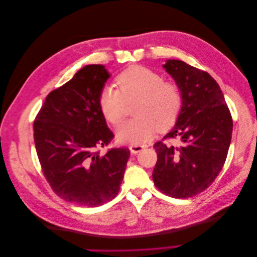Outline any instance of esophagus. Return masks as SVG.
Masks as SVG:
<instances>
[{"mask_svg":"<svg viewBox=\"0 0 257 257\" xmlns=\"http://www.w3.org/2000/svg\"><path fill=\"white\" fill-rule=\"evenodd\" d=\"M147 148L146 145H131L130 146V150L133 154H137L138 152H141L143 149Z\"/></svg>","mask_w":257,"mask_h":257,"instance_id":"esophagus-1","label":"esophagus"}]
</instances>
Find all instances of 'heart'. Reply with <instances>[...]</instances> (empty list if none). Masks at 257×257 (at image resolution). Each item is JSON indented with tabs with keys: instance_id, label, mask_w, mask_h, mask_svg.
<instances>
[{
	"instance_id": "1",
	"label": "heart",
	"mask_w": 257,
	"mask_h": 257,
	"mask_svg": "<svg viewBox=\"0 0 257 257\" xmlns=\"http://www.w3.org/2000/svg\"><path fill=\"white\" fill-rule=\"evenodd\" d=\"M118 89L107 85L99 92L98 107L104 119L118 126L125 113V103L138 98L132 119L116 131L122 144L142 145L149 141L159 130L173 126L181 113L183 95L174 81H165L152 69L133 65L115 77Z\"/></svg>"
}]
</instances>
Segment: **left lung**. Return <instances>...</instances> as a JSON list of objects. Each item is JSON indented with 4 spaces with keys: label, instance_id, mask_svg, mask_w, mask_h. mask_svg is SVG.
<instances>
[{
    "label": "left lung",
    "instance_id": "obj_1",
    "mask_svg": "<svg viewBox=\"0 0 257 257\" xmlns=\"http://www.w3.org/2000/svg\"><path fill=\"white\" fill-rule=\"evenodd\" d=\"M163 66L180 87L183 106L174 128L153 146L158 161L152 178L165 195L189 198L208 189L222 170L232 118L220 85L207 72L179 60ZM166 139L178 142L167 145Z\"/></svg>",
    "mask_w": 257,
    "mask_h": 257
}]
</instances>
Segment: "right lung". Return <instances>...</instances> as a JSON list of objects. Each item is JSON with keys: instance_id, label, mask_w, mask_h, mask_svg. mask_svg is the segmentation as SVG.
Segmentation results:
<instances>
[{"instance_id": "obj_1", "label": "right lung", "mask_w": 257, "mask_h": 257, "mask_svg": "<svg viewBox=\"0 0 257 257\" xmlns=\"http://www.w3.org/2000/svg\"><path fill=\"white\" fill-rule=\"evenodd\" d=\"M109 78L103 65H87L51 91L34 120V143L43 174L61 198L97 207L120 191L127 148H111L114 135L98 107V95Z\"/></svg>"}]
</instances>
